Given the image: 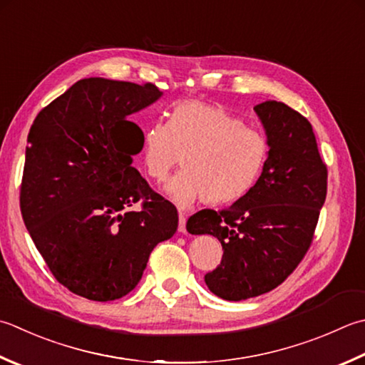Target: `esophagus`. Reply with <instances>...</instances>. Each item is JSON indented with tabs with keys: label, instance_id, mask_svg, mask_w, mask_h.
Listing matches in <instances>:
<instances>
[{
	"label": "esophagus",
	"instance_id": "obj_1",
	"mask_svg": "<svg viewBox=\"0 0 365 365\" xmlns=\"http://www.w3.org/2000/svg\"><path fill=\"white\" fill-rule=\"evenodd\" d=\"M178 232H187V217L182 212L178 213Z\"/></svg>",
	"mask_w": 365,
	"mask_h": 365
}]
</instances>
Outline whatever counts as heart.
Listing matches in <instances>:
<instances>
[{
	"label": "heart",
	"instance_id": "b5f03b06",
	"mask_svg": "<svg viewBox=\"0 0 365 365\" xmlns=\"http://www.w3.org/2000/svg\"><path fill=\"white\" fill-rule=\"evenodd\" d=\"M180 156L183 169L166 185V195L177 205H231L259 182L269 142L223 107L185 101L174 107L168 123L145 126L140 148L142 168L155 182L166 180Z\"/></svg>",
	"mask_w": 365,
	"mask_h": 365
}]
</instances>
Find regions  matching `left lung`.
<instances>
[{
  "label": "left lung",
  "mask_w": 365,
  "mask_h": 365,
  "mask_svg": "<svg viewBox=\"0 0 365 365\" xmlns=\"http://www.w3.org/2000/svg\"><path fill=\"white\" fill-rule=\"evenodd\" d=\"M255 110L270 147L259 182L230 209H204L187 221L188 232L221 242L223 258L204 278L226 301L261 296L294 272L312 245L327 192V168L310 121L272 99Z\"/></svg>",
  "instance_id": "obj_1"
}]
</instances>
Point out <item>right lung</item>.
Segmentation results:
<instances>
[{
    "instance_id": "add662e5",
    "label": "right lung",
    "mask_w": 365,
    "mask_h": 365,
    "mask_svg": "<svg viewBox=\"0 0 365 365\" xmlns=\"http://www.w3.org/2000/svg\"><path fill=\"white\" fill-rule=\"evenodd\" d=\"M160 96L152 83L82 78L30 128L21 217L50 272L90 301L131 292L153 248L177 231L175 205L131 166L144 133L128 117Z\"/></svg>"
}]
</instances>
